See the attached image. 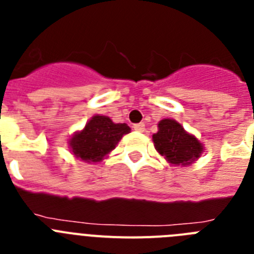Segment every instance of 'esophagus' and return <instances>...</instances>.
Returning a JSON list of instances; mask_svg holds the SVG:
<instances>
[{
    "label": "esophagus",
    "instance_id": "obj_1",
    "mask_svg": "<svg viewBox=\"0 0 254 254\" xmlns=\"http://www.w3.org/2000/svg\"><path fill=\"white\" fill-rule=\"evenodd\" d=\"M133 129L137 132H143L145 131V125H143V123H137V125H133Z\"/></svg>",
    "mask_w": 254,
    "mask_h": 254
}]
</instances>
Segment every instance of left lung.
Returning a JSON list of instances; mask_svg holds the SVG:
<instances>
[{"mask_svg": "<svg viewBox=\"0 0 254 254\" xmlns=\"http://www.w3.org/2000/svg\"><path fill=\"white\" fill-rule=\"evenodd\" d=\"M159 131L152 136L155 149L165 160L174 165H188L202 152V145L196 137L187 133L174 120H163Z\"/></svg>", "mask_w": 254, "mask_h": 254, "instance_id": "8db88e82", "label": "left lung"}]
</instances>
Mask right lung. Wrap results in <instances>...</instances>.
I'll use <instances>...</instances> for the list:
<instances>
[{"label": "right lung", "mask_w": 254, "mask_h": 254, "mask_svg": "<svg viewBox=\"0 0 254 254\" xmlns=\"http://www.w3.org/2000/svg\"><path fill=\"white\" fill-rule=\"evenodd\" d=\"M126 123H113L104 116L93 117L81 132H77L69 141L76 158L87 163L100 161L120 142L123 134L128 133Z\"/></svg>", "instance_id": "1"}]
</instances>
